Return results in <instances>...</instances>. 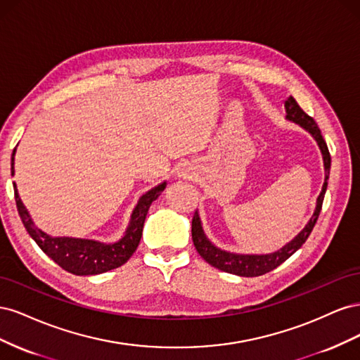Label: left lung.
Masks as SVG:
<instances>
[{
    "mask_svg": "<svg viewBox=\"0 0 360 360\" xmlns=\"http://www.w3.org/2000/svg\"><path fill=\"white\" fill-rule=\"evenodd\" d=\"M285 110H287V118L307 129L308 132L315 138V141H317V144H319L321 153H323L326 179H324L321 193L319 195L317 207H315V212L309 219V222L307 224V226H304L303 230L296 237H294L288 245H285L284 248L279 249L278 252L266 254V255L231 254V252H225V250L213 246L209 242V238L205 237V234L202 231V226H201L200 216H198L197 212H195V214L192 217V240H193L195 249L198 250V254L210 266L219 269L222 271H226V274L246 276V278H254V276H261L264 274H269V271L276 269L278 266L284 263L285 259H288L294 252H296L297 249H300V246L304 242L308 240V237H309L311 231L314 230V226H315V224H317V219L320 216L323 200H324V193H326V189H328V180H329V174H330L329 148H328V144H326V141H324V138L320 132L317 123L314 122L312 117H309L307 112L302 110L299 103L294 101V97L290 96L288 99L285 101Z\"/></svg>",
    "mask_w": 360,
    "mask_h": 360,
    "instance_id": "1",
    "label": "left lung"
}]
</instances>
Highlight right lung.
I'll return each mask as SVG.
<instances>
[{
	"instance_id": "right-lung-1",
	"label": "right lung",
	"mask_w": 360,
	"mask_h": 360,
	"mask_svg": "<svg viewBox=\"0 0 360 360\" xmlns=\"http://www.w3.org/2000/svg\"><path fill=\"white\" fill-rule=\"evenodd\" d=\"M15 150L12 155V176L15 174ZM165 186L167 183H162L159 186L148 191L146 195H143L132 213V219H130L126 236L114 245H105L94 240H84V238L51 237L40 231L32 224L25 205L19 198L16 184L13 183L18 212L28 234L34 238V242L39 245L43 252L56 261L61 269L78 276L105 274L108 270L123 266L132 257L139 245L141 236H143V226L150 205L155 200H158Z\"/></svg>"
}]
</instances>
